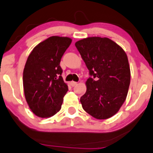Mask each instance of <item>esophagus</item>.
<instances>
[{"instance_id": "34e87169", "label": "esophagus", "mask_w": 153, "mask_h": 153, "mask_svg": "<svg viewBox=\"0 0 153 153\" xmlns=\"http://www.w3.org/2000/svg\"><path fill=\"white\" fill-rule=\"evenodd\" d=\"M76 85H77V82H74V81L71 82V85L72 87H74V86H76Z\"/></svg>"}]
</instances>
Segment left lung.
<instances>
[{
  "mask_svg": "<svg viewBox=\"0 0 153 153\" xmlns=\"http://www.w3.org/2000/svg\"><path fill=\"white\" fill-rule=\"evenodd\" d=\"M89 70L87 91L80 98L86 112L104 120L116 114L126 101L131 71L125 51L108 38L89 37L75 43Z\"/></svg>",
  "mask_w": 153,
  "mask_h": 153,
  "instance_id": "8db88e82",
  "label": "left lung"
}]
</instances>
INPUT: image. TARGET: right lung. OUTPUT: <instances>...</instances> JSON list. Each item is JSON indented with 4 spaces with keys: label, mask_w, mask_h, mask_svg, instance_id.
I'll return each mask as SVG.
<instances>
[{
    "label": "right lung",
    "mask_w": 153,
    "mask_h": 153,
    "mask_svg": "<svg viewBox=\"0 0 153 153\" xmlns=\"http://www.w3.org/2000/svg\"><path fill=\"white\" fill-rule=\"evenodd\" d=\"M71 43L70 38L50 37L34 47L27 57L23 71L25 96L38 117H50L61 109L68 89L60 63Z\"/></svg>",
    "instance_id": "1"
}]
</instances>
